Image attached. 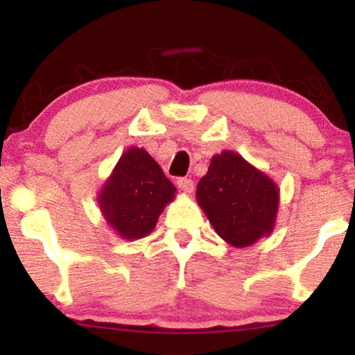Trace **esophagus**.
<instances>
[{
	"instance_id": "1",
	"label": "esophagus",
	"mask_w": 355,
	"mask_h": 355,
	"mask_svg": "<svg viewBox=\"0 0 355 355\" xmlns=\"http://www.w3.org/2000/svg\"><path fill=\"white\" fill-rule=\"evenodd\" d=\"M177 185L183 193H188V195L193 193V188H195V185H193V180H190V178H178Z\"/></svg>"
}]
</instances>
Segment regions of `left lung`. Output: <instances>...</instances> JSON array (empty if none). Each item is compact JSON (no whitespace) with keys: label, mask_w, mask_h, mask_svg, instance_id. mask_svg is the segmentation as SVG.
Wrapping results in <instances>:
<instances>
[{"label":"left lung","mask_w":355,"mask_h":355,"mask_svg":"<svg viewBox=\"0 0 355 355\" xmlns=\"http://www.w3.org/2000/svg\"><path fill=\"white\" fill-rule=\"evenodd\" d=\"M196 200L218 236L234 248L252 245L275 226L278 187L232 150L211 159Z\"/></svg>","instance_id":"8db88e82"}]
</instances>
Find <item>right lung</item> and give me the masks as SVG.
Instances as JSON below:
<instances>
[{
    "mask_svg": "<svg viewBox=\"0 0 355 355\" xmlns=\"http://www.w3.org/2000/svg\"><path fill=\"white\" fill-rule=\"evenodd\" d=\"M177 188L160 165L139 147H131L103 185L98 203L101 213L123 239H142L154 231L165 205L175 198Z\"/></svg>",
    "mask_w": 355,
    "mask_h": 355,
    "instance_id": "add662e5",
    "label": "right lung"
}]
</instances>
